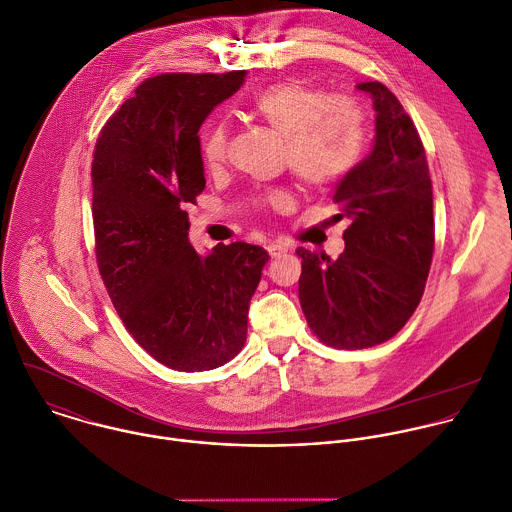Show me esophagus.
<instances>
[{
    "label": "esophagus",
    "instance_id": "obj_1",
    "mask_svg": "<svg viewBox=\"0 0 512 512\" xmlns=\"http://www.w3.org/2000/svg\"><path fill=\"white\" fill-rule=\"evenodd\" d=\"M287 245L285 243H281V241H271L269 245H267V251H269V255L271 257H279L281 253H287Z\"/></svg>",
    "mask_w": 512,
    "mask_h": 512
}]
</instances>
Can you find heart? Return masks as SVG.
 <instances>
[{"mask_svg":"<svg viewBox=\"0 0 512 512\" xmlns=\"http://www.w3.org/2000/svg\"><path fill=\"white\" fill-rule=\"evenodd\" d=\"M247 114L283 138L289 170L309 189H325L344 179L362 156V110L346 98L329 100L303 82H279L261 90ZM227 142V124L211 122L201 140V156L209 168L223 162Z\"/></svg>","mask_w":512,"mask_h":512,"instance_id":"b5f03b06","label":"heart"}]
</instances>
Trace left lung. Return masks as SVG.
I'll return each instance as SVG.
<instances>
[{"mask_svg":"<svg viewBox=\"0 0 512 512\" xmlns=\"http://www.w3.org/2000/svg\"><path fill=\"white\" fill-rule=\"evenodd\" d=\"M376 110L372 152L335 185L348 217L337 259L297 249L299 301L311 331L337 350H364L396 335L416 311L434 251L432 181L422 140L400 100L360 82Z\"/></svg>","mask_w":512,"mask_h":512,"instance_id":"obj_1","label":"left lung"}]
</instances>
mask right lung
Wrapping results in <instances>:
<instances>
[{
  "label": "right lung",
  "mask_w": 512,
  "mask_h": 512,
  "mask_svg": "<svg viewBox=\"0 0 512 512\" xmlns=\"http://www.w3.org/2000/svg\"><path fill=\"white\" fill-rule=\"evenodd\" d=\"M245 72L144 80L102 128L92 162L98 269L136 342L179 372L215 370L247 339L269 253L243 241L199 255L189 213L205 189L199 128Z\"/></svg>",
  "instance_id": "right-lung-1"
}]
</instances>
